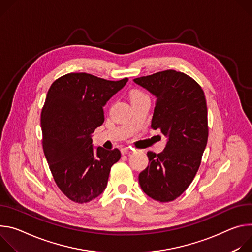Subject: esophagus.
I'll use <instances>...</instances> for the list:
<instances>
[{"instance_id":"34e87169","label":"esophagus","mask_w":252,"mask_h":252,"mask_svg":"<svg viewBox=\"0 0 252 252\" xmlns=\"http://www.w3.org/2000/svg\"><path fill=\"white\" fill-rule=\"evenodd\" d=\"M131 152H132V150H131L130 148H128V147H123V148H121V153H122L123 155L128 154V153H131Z\"/></svg>"}]
</instances>
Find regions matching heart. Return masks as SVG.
<instances>
[{"label": "heart", "mask_w": 252, "mask_h": 252, "mask_svg": "<svg viewBox=\"0 0 252 252\" xmlns=\"http://www.w3.org/2000/svg\"><path fill=\"white\" fill-rule=\"evenodd\" d=\"M142 96H145L144 93L140 92V91H133L131 93V100L132 99H135V98H139V97H142Z\"/></svg>", "instance_id": "obj_1"}]
</instances>
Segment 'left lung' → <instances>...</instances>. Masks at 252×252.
I'll use <instances>...</instances> for the list:
<instances>
[{"instance_id": "1", "label": "left lung", "mask_w": 252, "mask_h": 252, "mask_svg": "<svg viewBox=\"0 0 252 252\" xmlns=\"http://www.w3.org/2000/svg\"><path fill=\"white\" fill-rule=\"evenodd\" d=\"M134 82L156 97L151 128L168 138L163 152H147L149 164L139 174V184L152 199L173 201L193 181L207 144L205 95L196 81L175 70Z\"/></svg>"}]
</instances>
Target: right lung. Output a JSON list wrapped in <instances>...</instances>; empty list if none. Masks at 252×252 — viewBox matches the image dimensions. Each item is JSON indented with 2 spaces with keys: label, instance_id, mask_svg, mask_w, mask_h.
<instances>
[{
  "label": "right lung",
  "instance_id": "obj_1",
  "mask_svg": "<svg viewBox=\"0 0 252 252\" xmlns=\"http://www.w3.org/2000/svg\"><path fill=\"white\" fill-rule=\"evenodd\" d=\"M128 78L109 81L69 73L51 85L41 113L43 149L53 178L64 195L86 203L105 190L111 167L121 152L97 147L91 134L104 122L103 107Z\"/></svg>",
  "mask_w": 252,
  "mask_h": 252
}]
</instances>
